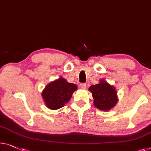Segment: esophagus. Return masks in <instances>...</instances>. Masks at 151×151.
<instances>
[{
    "mask_svg": "<svg viewBox=\"0 0 151 151\" xmlns=\"http://www.w3.org/2000/svg\"><path fill=\"white\" fill-rule=\"evenodd\" d=\"M80 86H81V89H85V88H86V83H81V85H80Z\"/></svg>",
    "mask_w": 151,
    "mask_h": 151,
    "instance_id": "34e87169",
    "label": "esophagus"
}]
</instances>
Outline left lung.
Wrapping results in <instances>:
<instances>
[{
	"mask_svg": "<svg viewBox=\"0 0 151 151\" xmlns=\"http://www.w3.org/2000/svg\"><path fill=\"white\" fill-rule=\"evenodd\" d=\"M89 90L92 93L94 105L101 111H109L117 102L115 89L104 80L90 86Z\"/></svg>",
	"mask_w": 151,
	"mask_h": 151,
	"instance_id": "1",
	"label": "left lung"
}]
</instances>
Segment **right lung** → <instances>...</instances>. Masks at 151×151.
Masks as SVG:
<instances>
[{
  "instance_id": "add662e5",
  "label": "right lung",
  "mask_w": 151,
  "mask_h": 151,
  "mask_svg": "<svg viewBox=\"0 0 151 151\" xmlns=\"http://www.w3.org/2000/svg\"><path fill=\"white\" fill-rule=\"evenodd\" d=\"M76 89L77 86L75 84L67 82L64 78H60L47 85L42 96L49 109L57 110L70 100L73 92Z\"/></svg>"
}]
</instances>
